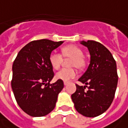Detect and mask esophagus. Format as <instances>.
<instances>
[{
  "label": "esophagus",
  "instance_id": "34e87169",
  "mask_svg": "<svg viewBox=\"0 0 128 128\" xmlns=\"http://www.w3.org/2000/svg\"><path fill=\"white\" fill-rule=\"evenodd\" d=\"M64 86H66V85L68 84V82H64Z\"/></svg>",
  "mask_w": 128,
  "mask_h": 128
}]
</instances>
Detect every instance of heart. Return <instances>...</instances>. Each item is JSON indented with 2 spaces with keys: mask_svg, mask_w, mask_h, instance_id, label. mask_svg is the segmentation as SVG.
Returning <instances> with one entry per match:
<instances>
[{
  "mask_svg": "<svg viewBox=\"0 0 128 128\" xmlns=\"http://www.w3.org/2000/svg\"><path fill=\"white\" fill-rule=\"evenodd\" d=\"M63 56L66 58H71L70 66H75L76 69H82L85 65L84 54L82 50L74 45H70L62 49ZM62 56L56 51L52 52L49 56V63L54 70H58L62 63ZM76 72L74 69H62L56 74V79L58 80L68 82L76 76Z\"/></svg>",
  "mask_w": 128,
  "mask_h": 128,
  "instance_id": "b5f03b06",
  "label": "heart"
}]
</instances>
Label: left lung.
<instances>
[{
    "mask_svg": "<svg viewBox=\"0 0 128 128\" xmlns=\"http://www.w3.org/2000/svg\"><path fill=\"white\" fill-rule=\"evenodd\" d=\"M80 44L88 48L90 62L78 80L84 86L76 84L71 97L79 113L94 118L104 113L113 101L118 81L117 65L112 54L102 44L91 40Z\"/></svg>",
    "mask_w": 128,
    "mask_h": 128,
    "instance_id": "1",
    "label": "left lung"
}]
</instances>
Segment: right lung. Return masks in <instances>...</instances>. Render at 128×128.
<instances>
[{
    "instance_id": "right-lung-1",
    "label": "right lung",
    "mask_w": 128,
    "mask_h": 128,
    "mask_svg": "<svg viewBox=\"0 0 128 128\" xmlns=\"http://www.w3.org/2000/svg\"><path fill=\"white\" fill-rule=\"evenodd\" d=\"M64 42L33 41L21 48L12 66L11 87L16 100L26 114L42 117L53 110L64 82L50 84L54 74L49 63L52 51Z\"/></svg>"
}]
</instances>
